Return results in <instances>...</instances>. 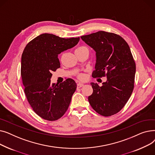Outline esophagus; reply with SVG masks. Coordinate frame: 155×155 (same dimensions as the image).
I'll return each instance as SVG.
<instances>
[{
    "label": "esophagus",
    "instance_id": "34e87169",
    "mask_svg": "<svg viewBox=\"0 0 155 155\" xmlns=\"http://www.w3.org/2000/svg\"><path fill=\"white\" fill-rule=\"evenodd\" d=\"M84 85V84H82V83H78V84H77V87H78V88L82 87H83Z\"/></svg>",
    "mask_w": 155,
    "mask_h": 155
}]
</instances>
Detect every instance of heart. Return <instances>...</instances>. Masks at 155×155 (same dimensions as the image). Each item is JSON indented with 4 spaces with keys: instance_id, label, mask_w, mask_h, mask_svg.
<instances>
[{
    "instance_id": "obj_1",
    "label": "heart",
    "mask_w": 155,
    "mask_h": 155,
    "mask_svg": "<svg viewBox=\"0 0 155 155\" xmlns=\"http://www.w3.org/2000/svg\"><path fill=\"white\" fill-rule=\"evenodd\" d=\"M77 50H87V48L84 47V46H80V47H78V48H77ZM81 78H82L83 77L82 76H80Z\"/></svg>"
}]
</instances>
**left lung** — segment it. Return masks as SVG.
<instances>
[{"mask_svg":"<svg viewBox=\"0 0 155 155\" xmlns=\"http://www.w3.org/2000/svg\"><path fill=\"white\" fill-rule=\"evenodd\" d=\"M81 39L96 52L92 77H107L101 87L91 83L93 93L88 96V102L103 116L115 114L124 107L134 88L136 64L130 48L119 35L103 31Z\"/></svg>","mask_w":155,"mask_h":155,"instance_id":"left-lung-1","label":"left lung"}]
</instances>
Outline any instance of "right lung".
<instances>
[{"mask_svg":"<svg viewBox=\"0 0 155 155\" xmlns=\"http://www.w3.org/2000/svg\"><path fill=\"white\" fill-rule=\"evenodd\" d=\"M80 38L40 35L26 46L21 58V77L26 98L36 114L53 121L67 110L77 84L71 78L51 84L52 72L60 67L58 56L77 45Z\"/></svg>","mask_w":155,"mask_h":155,"instance_id":"right-lung-1","label":"right lung"}]
</instances>
